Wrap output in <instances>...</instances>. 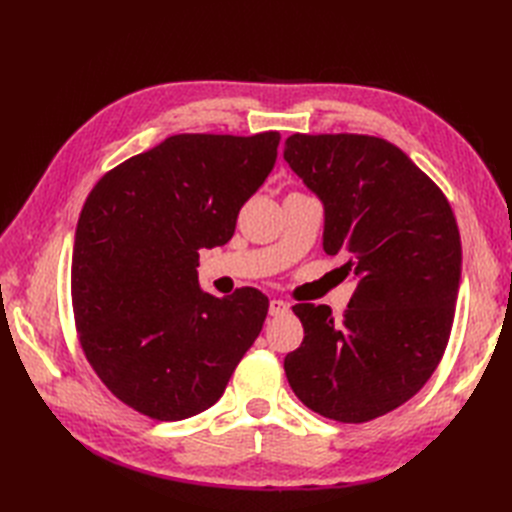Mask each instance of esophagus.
I'll list each match as a JSON object with an SVG mask.
<instances>
[{"instance_id": "34e87169", "label": "esophagus", "mask_w": 512, "mask_h": 512, "mask_svg": "<svg viewBox=\"0 0 512 512\" xmlns=\"http://www.w3.org/2000/svg\"><path fill=\"white\" fill-rule=\"evenodd\" d=\"M288 312V303H284V301H280V299H273L271 303H269V314L271 316H284Z\"/></svg>"}]
</instances>
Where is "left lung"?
Returning a JSON list of instances; mask_svg holds the SVG:
<instances>
[{
	"mask_svg": "<svg viewBox=\"0 0 512 512\" xmlns=\"http://www.w3.org/2000/svg\"><path fill=\"white\" fill-rule=\"evenodd\" d=\"M284 160L324 203V252L359 284L342 320L297 303L301 346L284 369L303 404L367 423L423 389L446 350L461 241L444 192L404 151L367 134H292Z\"/></svg>",
	"mask_w": 512,
	"mask_h": 512,
	"instance_id": "1",
	"label": "left lung"
}]
</instances>
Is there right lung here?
I'll use <instances>...</instances> for the list:
<instances>
[{"label": "right lung", "mask_w": 512, "mask_h": 512, "mask_svg": "<svg viewBox=\"0 0 512 512\" xmlns=\"http://www.w3.org/2000/svg\"><path fill=\"white\" fill-rule=\"evenodd\" d=\"M280 134H175L89 192L72 252L81 348L119 401L156 421L211 408L256 342L269 299L198 284V250L224 245L265 183Z\"/></svg>", "instance_id": "1"}]
</instances>
